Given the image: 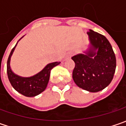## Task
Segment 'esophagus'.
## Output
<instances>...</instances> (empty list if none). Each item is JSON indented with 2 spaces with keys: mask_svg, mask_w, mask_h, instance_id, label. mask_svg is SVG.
<instances>
[{
  "mask_svg": "<svg viewBox=\"0 0 126 126\" xmlns=\"http://www.w3.org/2000/svg\"><path fill=\"white\" fill-rule=\"evenodd\" d=\"M72 55H73V53H72V52H69V53L68 54V56H67V57H71L72 56Z\"/></svg>",
  "mask_w": 126,
  "mask_h": 126,
  "instance_id": "obj_1",
  "label": "esophagus"
}]
</instances>
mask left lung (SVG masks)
Segmentation results:
<instances>
[{
	"instance_id": "left-lung-1",
	"label": "left lung",
	"mask_w": 126,
	"mask_h": 126,
	"mask_svg": "<svg viewBox=\"0 0 126 126\" xmlns=\"http://www.w3.org/2000/svg\"><path fill=\"white\" fill-rule=\"evenodd\" d=\"M88 34L91 47L86 55L80 54L71 57L75 62L72 76L79 88L95 93L105 88L111 82L116 60L106 37L93 30H89Z\"/></svg>"
}]
</instances>
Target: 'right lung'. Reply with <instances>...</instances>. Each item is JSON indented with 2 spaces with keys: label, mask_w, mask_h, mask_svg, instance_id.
I'll list each match as a JSON object with an SVG mask.
<instances>
[{
  "label": "right lung",
  "mask_w": 126,
  "mask_h": 126,
  "mask_svg": "<svg viewBox=\"0 0 126 126\" xmlns=\"http://www.w3.org/2000/svg\"><path fill=\"white\" fill-rule=\"evenodd\" d=\"M17 44L12 49L7 59V73L8 79L12 87L17 92L27 97H34L41 93L43 91L46 90L49 81L51 70L55 66L60 64V62H55L48 64L41 72L29 78H22L18 76L12 72L10 66V57Z\"/></svg>",
  "instance_id": "1"
}]
</instances>
